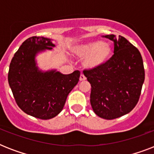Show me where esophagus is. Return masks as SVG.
<instances>
[{
  "label": "esophagus",
  "mask_w": 154,
  "mask_h": 154,
  "mask_svg": "<svg viewBox=\"0 0 154 154\" xmlns=\"http://www.w3.org/2000/svg\"><path fill=\"white\" fill-rule=\"evenodd\" d=\"M86 80V77H85L84 74H81V76H80V81L81 82H83V81H85Z\"/></svg>",
  "instance_id": "esophagus-1"
}]
</instances>
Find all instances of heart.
Returning <instances> with one entry per match:
<instances>
[{
    "mask_svg": "<svg viewBox=\"0 0 154 154\" xmlns=\"http://www.w3.org/2000/svg\"><path fill=\"white\" fill-rule=\"evenodd\" d=\"M72 54L84 58L83 65L88 69H95L105 65L112 54V47L109 42L100 40L75 45L71 49Z\"/></svg>",
    "mask_w": 154,
    "mask_h": 154,
    "instance_id": "b5f03b06",
    "label": "heart"
}]
</instances>
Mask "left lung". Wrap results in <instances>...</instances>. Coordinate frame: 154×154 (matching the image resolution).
Returning <instances> with one entry per match:
<instances>
[{
  "label": "left lung",
  "instance_id": "obj_1",
  "mask_svg": "<svg viewBox=\"0 0 154 154\" xmlns=\"http://www.w3.org/2000/svg\"><path fill=\"white\" fill-rule=\"evenodd\" d=\"M102 37L114 42V54L105 65L83 72L91 85L93 110L98 117L112 120L136 106L145 70L141 53L128 40L113 34Z\"/></svg>",
  "mask_w": 154,
  "mask_h": 154
}]
</instances>
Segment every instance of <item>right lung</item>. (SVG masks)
Returning a JSON list of instances; mask_svg holds the SVG:
<instances>
[{"label":"right lung","mask_w":154,"mask_h":154,"mask_svg":"<svg viewBox=\"0 0 154 154\" xmlns=\"http://www.w3.org/2000/svg\"><path fill=\"white\" fill-rule=\"evenodd\" d=\"M54 47L50 38H28L14 54L8 70V84L18 106L25 113L42 120L60 113L80 77L77 70L63 74L56 69H40L37 56Z\"/></svg>","instance_id":"obj_1"}]
</instances>
